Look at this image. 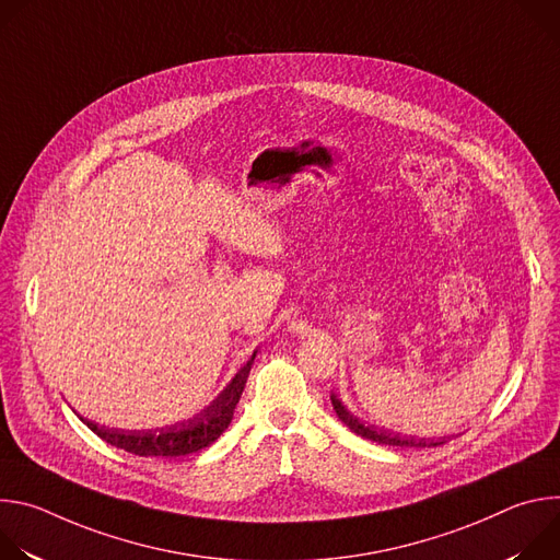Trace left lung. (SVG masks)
I'll return each instance as SVG.
<instances>
[{
	"instance_id": "left-lung-1",
	"label": "left lung",
	"mask_w": 560,
	"mask_h": 560,
	"mask_svg": "<svg viewBox=\"0 0 560 560\" xmlns=\"http://www.w3.org/2000/svg\"><path fill=\"white\" fill-rule=\"evenodd\" d=\"M332 406H335V412L337 417L359 436L368 439V441H374V443H381V445H396V447H436V445H443L445 439H415V436H401V434H394V432H387L383 428H374V425H363L359 419H354L343 406L339 398L332 394Z\"/></svg>"
}]
</instances>
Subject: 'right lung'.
Masks as SVG:
<instances>
[{"label": "right lung", "mask_w": 560, "mask_h": 560, "mask_svg": "<svg viewBox=\"0 0 560 560\" xmlns=\"http://www.w3.org/2000/svg\"><path fill=\"white\" fill-rule=\"evenodd\" d=\"M255 359V357H253ZM253 361L238 372L232 383L217 396V401L206 408L201 415L192 417L190 421L159 428V430H141V432H124V430H108L104 425H97L93 421L82 419L100 439L106 443L126 450L137 456H186L192 452H199L208 445H212L223 430L230 425L234 408L242 398V392L246 387V378L250 372Z\"/></svg>", "instance_id": "1"}]
</instances>
